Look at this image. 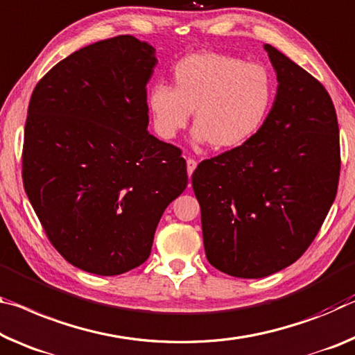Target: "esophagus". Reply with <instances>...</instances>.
I'll return each mask as SVG.
<instances>
[{"label": "esophagus", "mask_w": 355, "mask_h": 355, "mask_svg": "<svg viewBox=\"0 0 355 355\" xmlns=\"http://www.w3.org/2000/svg\"><path fill=\"white\" fill-rule=\"evenodd\" d=\"M196 167H198V162H196V159H193V157H188V159H187V168H188V175L189 177L193 175V172L196 171Z\"/></svg>", "instance_id": "obj_1"}]
</instances>
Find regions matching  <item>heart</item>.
<instances>
[{"instance_id": "1", "label": "heart", "mask_w": 355, "mask_h": 355, "mask_svg": "<svg viewBox=\"0 0 355 355\" xmlns=\"http://www.w3.org/2000/svg\"><path fill=\"white\" fill-rule=\"evenodd\" d=\"M273 98V78L263 66L237 56L200 52L180 60L173 67V87L155 83L147 101L162 139L175 137L196 110V142L234 150L261 132Z\"/></svg>"}]
</instances>
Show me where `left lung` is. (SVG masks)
Returning <instances> with one entry per match:
<instances>
[{"label": "left lung", "instance_id": "8db88e82", "mask_svg": "<svg viewBox=\"0 0 355 355\" xmlns=\"http://www.w3.org/2000/svg\"><path fill=\"white\" fill-rule=\"evenodd\" d=\"M278 89L261 132L193 173L208 262L237 278L294 263L316 237L340 178V131L322 83L263 46Z\"/></svg>", "mask_w": 355, "mask_h": 355}]
</instances>
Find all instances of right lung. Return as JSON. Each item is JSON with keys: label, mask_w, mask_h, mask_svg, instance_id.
<instances>
[{"label": "right lung", "mask_w": 355, "mask_h": 355, "mask_svg": "<svg viewBox=\"0 0 355 355\" xmlns=\"http://www.w3.org/2000/svg\"><path fill=\"white\" fill-rule=\"evenodd\" d=\"M155 49L94 42L55 64L28 105L21 177L50 243L85 272L147 261L166 207L188 184L182 150L147 131Z\"/></svg>", "instance_id": "1"}]
</instances>
